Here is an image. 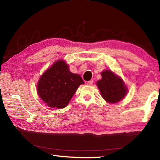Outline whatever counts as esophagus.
Listing matches in <instances>:
<instances>
[{
  "label": "esophagus",
  "mask_w": 160,
  "mask_h": 160,
  "mask_svg": "<svg viewBox=\"0 0 160 160\" xmlns=\"http://www.w3.org/2000/svg\"><path fill=\"white\" fill-rule=\"evenodd\" d=\"M93 83V80H90V81H89V82H87L88 85H92Z\"/></svg>",
  "instance_id": "obj_1"
}]
</instances>
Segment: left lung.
Returning a JSON list of instances; mask_svg holds the SVG:
<instances>
[{
    "mask_svg": "<svg viewBox=\"0 0 160 160\" xmlns=\"http://www.w3.org/2000/svg\"><path fill=\"white\" fill-rule=\"evenodd\" d=\"M102 79L97 82L101 96L108 103H117L127 93L128 89L122 78L111 70H105L101 73Z\"/></svg>",
    "mask_w": 160,
    "mask_h": 160,
    "instance_id": "1",
    "label": "left lung"
}]
</instances>
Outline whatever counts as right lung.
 <instances>
[{
	"mask_svg": "<svg viewBox=\"0 0 160 160\" xmlns=\"http://www.w3.org/2000/svg\"><path fill=\"white\" fill-rule=\"evenodd\" d=\"M84 83L80 76L71 73L65 61L60 60L40 76L37 92L47 106L63 108L69 104L78 87Z\"/></svg>",
	"mask_w": 160,
	"mask_h": 160,
	"instance_id": "1",
	"label": "right lung"
}]
</instances>
